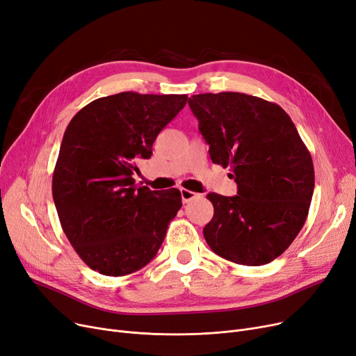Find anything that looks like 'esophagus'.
<instances>
[{"instance_id": "esophagus-1", "label": "esophagus", "mask_w": 356, "mask_h": 356, "mask_svg": "<svg viewBox=\"0 0 356 356\" xmlns=\"http://www.w3.org/2000/svg\"><path fill=\"white\" fill-rule=\"evenodd\" d=\"M180 195H181L183 204H188V202H191V200H193L195 197L199 196L197 193H195V192H192L189 189H180Z\"/></svg>"}]
</instances>
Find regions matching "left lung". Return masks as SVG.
Masks as SVG:
<instances>
[{"instance_id":"left-lung-1","label":"left lung","mask_w":356,"mask_h":356,"mask_svg":"<svg viewBox=\"0 0 356 356\" xmlns=\"http://www.w3.org/2000/svg\"><path fill=\"white\" fill-rule=\"evenodd\" d=\"M189 106L212 163L229 167L236 196L208 193L213 216L204 237L213 253L244 266L281 256L301 231L314 165L288 113L244 92L195 95Z\"/></svg>"}]
</instances>
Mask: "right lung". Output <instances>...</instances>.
I'll return each instance as SVG.
<instances>
[{
    "mask_svg": "<svg viewBox=\"0 0 356 356\" xmlns=\"http://www.w3.org/2000/svg\"><path fill=\"white\" fill-rule=\"evenodd\" d=\"M186 102V95L123 91L88 103L71 119L52 195L67 238L92 270L123 276L156 257L181 196L177 189L136 188L132 175Z\"/></svg>",
    "mask_w": 356,
    "mask_h": 356,
    "instance_id": "add662e5",
    "label": "right lung"
}]
</instances>
